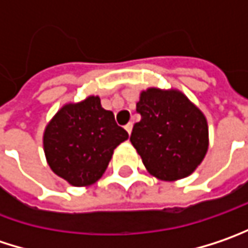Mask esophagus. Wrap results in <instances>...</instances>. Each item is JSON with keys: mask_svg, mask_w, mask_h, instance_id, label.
<instances>
[{"mask_svg": "<svg viewBox=\"0 0 248 248\" xmlns=\"http://www.w3.org/2000/svg\"><path fill=\"white\" fill-rule=\"evenodd\" d=\"M124 129H126V132L130 135V133H132V129H133V124H132V122H129V124L124 126Z\"/></svg>", "mask_w": 248, "mask_h": 248, "instance_id": "34e87169", "label": "esophagus"}]
</instances>
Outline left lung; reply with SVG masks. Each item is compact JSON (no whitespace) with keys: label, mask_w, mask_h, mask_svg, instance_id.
I'll use <instances>...</instances> for the list:
<instances>
[{"label":"left lung","mask_w":248,"mask_h":248,"mask_svg":"<svg viewBox=\"0 0 248 248\" xmlns=\"http://www.w3.org/2000/svg\"><path fill=\"white\" fill-rule=\"evenodd\" d=\"M130 141L146 170L161 181L191 175L209 147L208 121L203 112L180 90L150 87L140 93Z\"/></svg>","instance_id":"left-lung-1"}]
</instances>
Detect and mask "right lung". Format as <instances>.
Instances as JSON below:
<instances>
[{"mask_svg": "<svg viewBox=\"0 0 248 248\" xmlns=\"http://www.w3.org/2000/svg\"><path fill=\"white\" fill-rule=\"evenodd\" d=\"M127 138L99 96L90 95L56 112L43 132V150L56 175L73 186H88L102 177L113 150Z\"/></svg>", "mask_w": 248, "mask_h": 248, "instance_id": "right-lung-1", "label": "right lung"}]
</instances>
